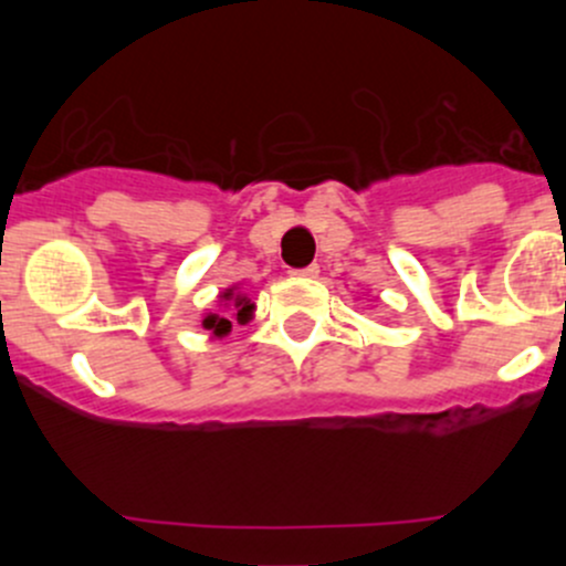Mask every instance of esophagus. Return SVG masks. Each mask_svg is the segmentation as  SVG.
<instances>
[{
	"instance_id": "34e87169",
	"label": "esophagus",
	"mask_w": 566,
	"mask_h": 566,
	"mask_svg": "<svg viewBox=\"0 0 566 566\" xmlns=\"http://www.w3.org/2000/svg\"><path fill=\"white\" fill-rule=\"evenodd\" d=\"M319 273V268L317 265H306V268H301V271H293V276H304V279H315Z\"/></svg>"
}]
</instances>
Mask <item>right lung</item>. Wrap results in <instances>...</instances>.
I'll list each match as a JSON object with an SVG mask.
<instances>
[{"instance_id":"add662e5","label":"right lung","mask_w":566,"mask_h":566,"mask_svg":"<svg viewBox=\"0 0 566 566\" xmlns=\"http://www.w3.org/2000/svg\"><path fill=\"white\" fill-rule=\"evenodd\" d=\"M221 298L232 301V310H235V317L241 319V323L249 317V312H251L249 298H243V295H235V293H232V290H227V293L221 295ZM202 325H205V328H208V331H213L216 336L230 334V328H232L230 317H219V315H208V317L202 319Z\"/></svg>"}]
</instances>
